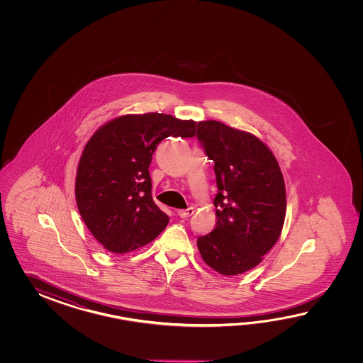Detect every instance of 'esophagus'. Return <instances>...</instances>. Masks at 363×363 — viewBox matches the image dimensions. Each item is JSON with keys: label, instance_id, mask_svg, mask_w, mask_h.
Returning <instances> with one entry per match:
<instances>
[{"label": "esophagus", "instance_id": "obj_1", "mask_svg": "<svg viewBox=\"0 0 363 363\" xmlns=\"http://www.w3.org/2000/svg\"><path fill=\"white\" fill-rule=\"evenodd\" d=\"M193 213H194V208H185V210H178V216L180 218H188V216H192Z\"/></svg>", "mask_w": 363, "mask_h": 363}]
</instances>
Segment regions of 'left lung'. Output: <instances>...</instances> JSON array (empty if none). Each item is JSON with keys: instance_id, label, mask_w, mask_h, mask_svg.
Wrapping results in <instances>:
<instances>
[{"instance_id": "obj_1", "label": "left lung", "mask_w": 363, "mask_h": 363, "mask_svg": "<svg viewBox=\"0 0 363 363\" xmlns=\"http://www.w3.org/2000/svg\"><path fill=\"white\" fill-rule=\"evenodd\" d=\"M197 139L214 161L216 228L197 239L205 263L239 275L262 262L286 218V184L275 155L255 135L222 122L197 124Z\"/></svg>"}]
</instances>
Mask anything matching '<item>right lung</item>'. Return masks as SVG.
<instances>
[{
  "instance_id": "obj_1",
  "label": "right lung",
  "mask_w": 363,
  "mask_h": 363,
  "mask_svg": "<svg viewBox=\"0 0 363 363\" xmlns=\"http://www.w3.org/2000/svg\"><path fill=\"white\" fill-rule=\"evenodd\" d=\"M196 122L160 113L128 114L104 124L77 164V208L94 239L116 255L149 244L170 218L152 197L149 164L169 136L193 138Z\"/></svg>"
}]
</instances>
